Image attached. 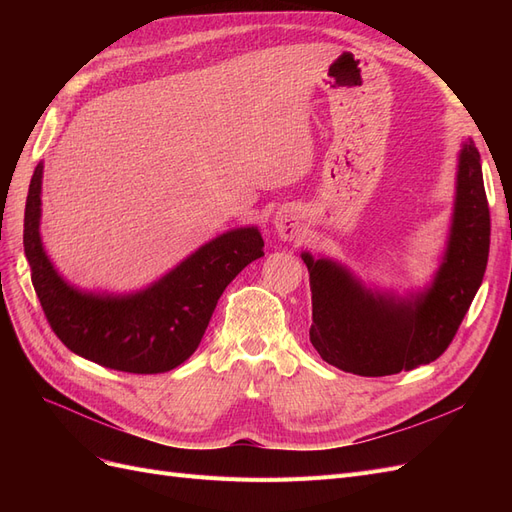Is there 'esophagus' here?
Wrapping results in <instances>:
<instances>
[{"instance_id":"1","label":"esophagus","mask_w":512,"mask_h":512,"mask_svg":"<svg viewBox=\"0 0 512 512\" xmlns=\"http://www.w3.org/2000/svg\"><path fill=\"white\" fill-rule=\"evenodd\" d=\"M273 228L284 241H292L299 235V213L294 209H280L273 218Z\"/></svg>"}]
</instances>
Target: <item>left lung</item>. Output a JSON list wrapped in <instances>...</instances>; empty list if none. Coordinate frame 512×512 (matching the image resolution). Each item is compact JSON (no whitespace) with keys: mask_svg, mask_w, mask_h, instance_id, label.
<instances>
[{"mask_svg":"<svg viewBox=\"0 0 512 512\" xmlns=\"http://www.w3.org/2000/svg\"><path fill=\"white\" fill-rule=\"evenodd\" d=\"M489 205L472 138L459 149L455 207L446 250L431 282L406 294L367 286L346 265L303 252L312 288L309 339L329 365L378 378L436 361L483 284Z\"/></svg>","mask_w":512,"mask_h":512,"instance_id":"obj_1","label":"left lung"}]
</instances>
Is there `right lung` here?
Listing matches in <instances>:
<instances>
[{
    "label": "right lung",
    "instance_id": "obj_1",
    "mask_svg": "<svg viewBox=\"0 0 512 512\" xmlns=\"http://www.w3.org/2000/svg\"><path fill=\"white\" fill-rule=\"evenodd\" d=\"M42 173L40 162L29 183L23 245L55 335L83 359L128 374H164L188 361L224 288L265 256L260 230L241 226L222 232L143 290H81L64 280L42 245Z\"/></svg>",
    "mask_w": 512,
    "mask_h": 512
}]
</instances>
